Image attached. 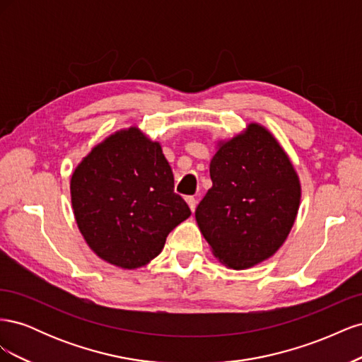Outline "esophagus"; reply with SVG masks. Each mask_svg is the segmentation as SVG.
<instances>
[{
    "label": "esophagus",
    "mask_w": 362,
    "mask_h": 362,
    "mask_svg": "<svg viewBox=\"0 0 362 362\" xmlns=\"http://www.w3.org/2000/svg\"><path fill=\"white\" fill-rule=\"evenodd\" d=\"M185 201H187L190 210L194 211L196 210V198H194V196H187V198H185Z\"/></svg>",
    "instance_id": "obj_1"
}]
</instances>
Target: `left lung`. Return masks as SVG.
Returning a JSON list of instances; mask_svg holds the SVG:
<instances>
[{"label": "left lung", "mask_w": 362, "mask_h": 362, "mask_svg": "<svg viewBox=\"0 0 362 362\" xmlns=\"http://www.w3.org/2000/svg\"><path fill=\"white\" fill-rule=\"evenodd\" d=\"M213 187L196 208V222L213 255L245 270L269 259L286 242L300 205V181L279 141L252 122L218 141L210 163Z\"/></svg>", "instance_id": "1"}]
</instances>
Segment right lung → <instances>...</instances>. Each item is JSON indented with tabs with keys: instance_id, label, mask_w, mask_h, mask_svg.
I'll use <instances>...</instances> for the list:
<instances>
[{
	"instance_id": "obj_1",
	"label": "right lung",
	"mask_w": 362,
	"mask_h": 362,
	"mask_svg": "<svg viewBox=\"0 0 362 362\" xmlns=\"http://www.w3.org/2000/svg\"><path fill=\"white\" fill-rule=\"evenodd\" d=\"M71 201L86 243L128 270L154 259L172 229L192 214L173 192L160 144L137 127L116 131L81 160L71 178Z\"/></svg>"
}]
</instances>
